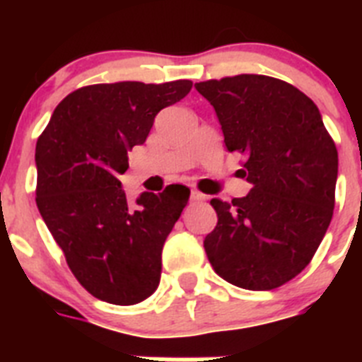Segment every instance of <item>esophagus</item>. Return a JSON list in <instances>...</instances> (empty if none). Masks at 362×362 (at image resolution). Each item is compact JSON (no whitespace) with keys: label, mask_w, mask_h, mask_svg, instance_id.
Listing matches in <instances>:
<instances>
[{"label":"esophagus","mask_w":362,"mask_h":362,"mask_svg":"<svg viewBox=\"0 0 362 362\" xmlns=\"http://www.w3.org/2000/svg\"><path fill=\"white\" fill-rule=\"evenodd\" d=\"M190 199L194 201V203H201V201L206 199V196H204V194H201V192H197V190H192Z\"/></svg>","instance_id":"34e87169"}]
</instances>
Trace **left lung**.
<instances>
[{
  "label": "left lung",
  "instance_id": "8db88e82",
  "mask_svg": "<svg viewBox=\"0 0 362 362\" xmlns=\"http://www.w3.org/2000/svg\"><path fill=\"white\" fill-rule=\"evenodd\" d=\"M216 108L238 174L252 183L232 203L212 199L217 226L204 238L216 274L245 290H274L308 267L335 206L337 148L319 108L296 86L239 74L196 83Z\"/></svg>",
  "mask_w": 362,
  "mask_h": 362
}]
</instances>
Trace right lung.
Returning a JSON list of instances; mask_svg holds the SVG:
<instances>
[{"instance_id": "obj_1", "label": "right lung", "mask_w": 362, "mask_h": 362, "mask_svg": "<svg viewBox=\"0 0 362 362\" xmlns=\"http://www.w3.org/2000/svg\"><path fill=\"white\" fill-rule=\"evenodd\" d=\"M190 88L188 79L81 86L57 105L37 137V210L74 277L98 299L136 305L158 288L163 245L190 190L168 185L130 206L119 175L158 112Z\"/></svg>"}]
</instances>
